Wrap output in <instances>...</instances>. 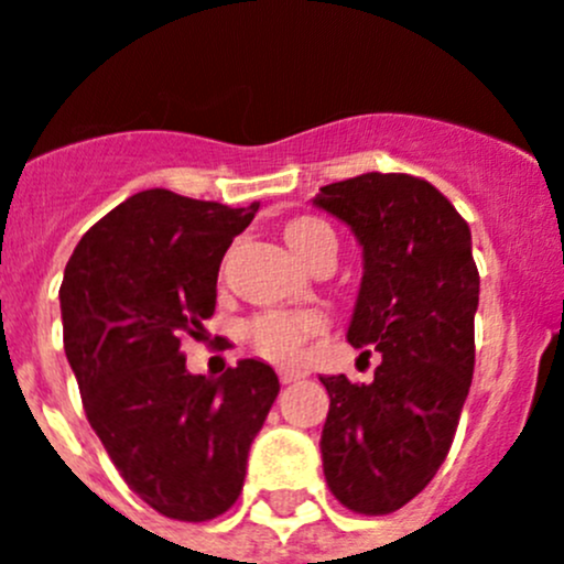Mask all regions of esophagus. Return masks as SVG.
Segmentation results:
<instances>
[{"label":"esophagus","instance_id":"1","mask_svg":"<svg viewBox=\"0 0 564 564\" xmlns=\"http://www.w3.org/2000/svg\"><path fill=\"white\" fill-rule=\"evenodd\" d=\"M278 378H281V383H294L303 378V372L294 370V367H281V370H278Z\"/></svg>","mask_w":564,"mask_h":564}]
</instances>
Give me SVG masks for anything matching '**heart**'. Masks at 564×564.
Returning <instances> with one entry per match:
<instances>
[{
  "label": "heart",
  "mask_w": 564,
  "mask_h": 564,
  "mask_svg": "<svg viewBox=\"0 0 564 564\" xmlns=\"http://www.w3.org/2000/svg\"><path fill=\"white\" fill-rule=\"evenodd\" d=\"M325 234H330V228L314 217L292 219L283 230L286 245L292 247L297 258L306 256L314 241ZM319 328H323V317L314 312H267L252 319L250 336L258 350H264L272 359H294L300 354L303 339Z\"/></svg>",
  "instance_id": "obj_1"
}]
</instances>
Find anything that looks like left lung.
Returning <instances> with one entry per match:
<instances>
[{"mask_svg":"<svg viewBox=\"0 0 564 564\" xmlns=\"http://www.w3.org/2000/svg\"><path fill=\"white\" fill-rule=\"evenodd\" d=\"M314 205L361 245L347 341L381 354L370 383L319 378L330 398L319 440L325 481L347 509L389 514L436 476L470 392L478 308L470 228L440 188L398 172L330 183Z\"/></svg>","mask_w":564,"mask_h":564,"instance_id":"8db88e82","label":"left lung"}]
</instances>
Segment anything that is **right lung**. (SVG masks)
Listing matches in <instances>:
<instances>
[{"instance_id":"right-lung-1","label":"right lung","mask_w":564,"mask_h":564,"mask_svg":"<svg viewBox=\"0 0 564 564\" xmlns=\"http://www.w3.org/2000/svg\"><path fill=\"white\" fill-rule=\"evenodd\" d=\"M256 214L258 203L147 188L105 214L63 272V347L88 423L128 487L166 518L199 523L234 507L281 389L264 361L194 376L181 350L217 308L223 256Z\"/></svg>"}]
</instances>
